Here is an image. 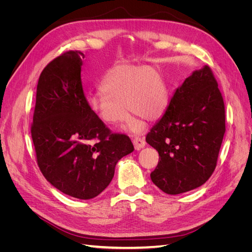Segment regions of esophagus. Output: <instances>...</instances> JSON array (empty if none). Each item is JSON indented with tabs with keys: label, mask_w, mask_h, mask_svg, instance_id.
<instances>
[{
	"label": "esophagus",
	"mask_w": 252,
	"mask_h": 252,
	"mask_svg": "<svg viewBox=\"0 0 252 252\" xmlns=\"http://www.w3.org/2000/svg\"><path fill=\"white\" fill-rule=\"evenodd\" d=\"M132 142L136 150H140L141 148L145 147V140L143 138H140V136H134Z\"/></svg>",
	"instance_id": "1"
}]
</instances>
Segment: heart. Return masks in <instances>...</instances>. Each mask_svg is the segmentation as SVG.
<instances>
[{
	"label": "heart",
	"mask_w": 252,
	"mask_h": 252,
	"mask_svg": "<svg viewBox=\"0 0 252 252\" xmlns=\"http://www.w3.org/2000/svg\"><path fill=\"white\" fill-rule=\"evenodd\" d=\"M101 89L103 94L87 98L88 107L108 125L123 122L127 117V108L134 114L126 127L129 131H140V118L155 121L167 105L165 83L161 74L149 66L113 67L104 78Z\"/></svg>",
	"instance_id": "1"
}]
</instances>
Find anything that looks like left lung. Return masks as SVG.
Here are the masks:
<instances>
[{
  "mask_svg": "<svg viewBox=\"0 0 252 252\" xmlns=\"http://www.w3.org/2000/svg\"><path fill=\"white\" fill-rule=\"evenodd\" d=\"M225 130L223 96L205 65L175 90L163 117L146 135L159 156L151 181L167 194L202 186L216 169Z\"/></svg>",
  "mask_w": 252,
  "mask_h": 252,
  "instance_id": "1",
  "label": "left lung"
}]
</instances>
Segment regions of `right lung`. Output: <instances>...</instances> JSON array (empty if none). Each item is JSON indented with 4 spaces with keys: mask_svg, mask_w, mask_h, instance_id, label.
Returning a JSON list of instances; mask_svg holds the SVG:
<instances>
[{
    "mask_svg": "<svg viewBox=\"0 0 252 252\" xmlns=\"http://www.w3.org/2000/svg\"><path fill=\"white\" fill-rule=\"evenodd\" d=\"M83 56L66 51L43 69L32 138L45 179L65 194L89 200L109 185L119 159L134 148L129 136L112 133L88 107L81 80Z\"/></svg>",
    "mask_w": 252,
    "mask_h": 252,
    "instance_id": "obj_1",
    "label": "right lung"
}]
</instances>
